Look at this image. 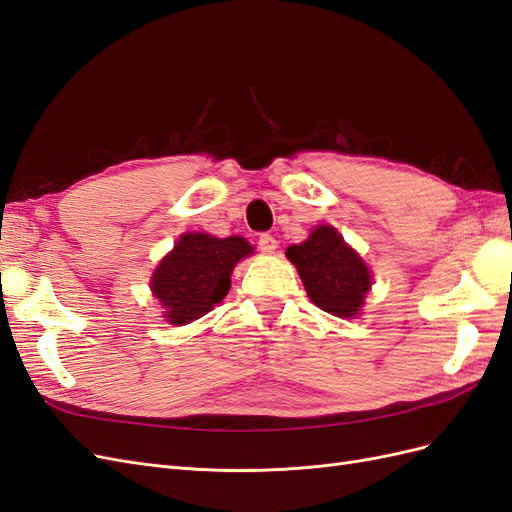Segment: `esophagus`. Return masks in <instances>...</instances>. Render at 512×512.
Here are the masks:
<instances>
[{"label":"esophagus","instance_id":"1","mask_svg":"<svg viewBox=\"0 0 512 512\" xmlns=\"http://www.w3.org/2000/svg\"><path fill=\"white\" fill-rule=\"evenodd\" d=\"M258 247H260V252L273 254L275 247H277V241H275L273 235H269V232H262V235L258 237Z\"/></svg>","mask_w":512,"mask_h":512}]
</instances>
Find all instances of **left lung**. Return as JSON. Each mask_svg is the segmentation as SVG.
I'll return each mask as SVG.
<instances>
[{
	"mask_svg": "<svg viewBox=\"0 0 512 512\" xmlns=\"http://www.w3.org/2000/svg\"><path fill=\"white\" fill-rule=\"evenodd\" d=\"M286 256L297 267L309 299L320 309L339 318L359 314L371 277L365 262L335 228H314L307 241L290 245Z\"/></svg>",
	"mask_w": 512,
	"mask_h": 512,
	"instance_id": "obj_1",
	"label": "left lung"
}]
</instances>
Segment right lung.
Segmentation results:
<instances>
[{
  "label": "right lung",
  "instance_id": "add662e5",
  "mask_svg": "<svg viewBox=\"0 0 512 512\" xmlns=\"http://www.w3.org/2000/svg\"><path fill=\"white\" fill-rule=\"evenodd\" d=\"M247 254H252V245L243 237L183 235L151 280L153 294L166 307L168 322L188 324L218 305L230 290L232 269Z\"/></svg>",
  "mask_w": 512,
  "mask_h": 512
}]
</instances>
